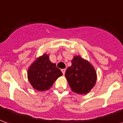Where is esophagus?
<instances>
[{"mask_svg":"<svg viewBox=\"0 0 123 123\" xmlns=\"http://www.w3.org/2000/svg\"><path fill=\"white\" fill-rule=\"evenodd\" d=\"M61 71H62V74H65V72H66V69H62Z\"/></svg>","mask_w":123,"mask_h":123,"instance_id":"obj_1","label":"esophagus"}]
</instances>
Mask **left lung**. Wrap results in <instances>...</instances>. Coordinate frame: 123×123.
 Wrapping results in <instances>:
<instances>
[{"mask_svg":"<svg viewBox=\"0 0 123 123\" xmlns=\"http://www.w3.org/2000/svg\"><path fill=\"white\" fill-rule=\"evenodd\" d=\"M65 77L71 90L80 94L91 91L96 82V72L89 62L78 55L72 60V65L67 68Z\"/></svg>","mask_w":123,"mask_h":123,"instance_id":"8db88e82","label":"left lung"}]
</instances>
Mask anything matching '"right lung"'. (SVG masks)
Returning <instances> with one entry per match:
<instances>
[{"instance_id": "obj_1", "label": "right lung", "mask_w": 123, "mask_h": 123, "mask_svg": "<svg viewBox=\"0 0 123 123\" xmlns=\"http://www.w3.org/2000/svg\"><path fill=\"white\" fill-rule=\"evenodd\" d=\"M62 75L61 70L55 63L50 61L49 55L45 53L38 57L29 66L27 72L29 82L38 91L49 89L55 81Z\"/></svg>"}]
</instances>
